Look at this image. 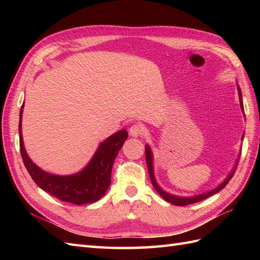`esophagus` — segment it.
<instances>
[{
    "mask_svg": "<svg viewBox=\"0 0 260 260\" xmlns=\"http://www.w3.org/2000/svg\"><path fill=\"white\" fill-rule=\"evenodd\" d=\"M129 134H131V136H133V137L143 136L145 134V128L141 124H134V125L131 126Z\"/></svg>",
    "mask_w": 260,
    "mask_h": 260,
    "instance_id": "esophagus-1",
    "label": "esophagus"
}]
</instances>
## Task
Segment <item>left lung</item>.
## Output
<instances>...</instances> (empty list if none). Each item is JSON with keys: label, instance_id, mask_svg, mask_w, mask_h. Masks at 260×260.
Wrapping results in <instances>:
<instances>
[{"label": "left lung", "instance_id": "obj_1", "mask_svg": "<svg viewBox=\"0 0 260 260\" xmlns=\"http://www.w3.org/2000/svg\"><path fill=\"white\" fill-rule=\"evenodd\" d=\"M239 90V97H240V104H241V107L242 109H244V106H242V99H241V91H240V88H238ZM145 157H146V164H147V170H148V174H150V178H151V181H152V184L153 186L155 187V190L158 192V194L161 196L164 200H167L168 202L174 204V206H187V204H192V203H197V202H200L202 200H204V199H207L209 197H211L213 194H215V193L219 192L220 190H222L223 187L228 184V182L231 180V178H233L236 170H237V165H238V162H237V165L236 168L233 170V172L230 173V175L228 176L227 179H225V181L223 182V183L221 185H219L217 189H214L212 191L210 192H207V193H203V194H199V196H196V197H191V198H180V197H174V196H171L169 194V193L164 192L161 187H159L156 183L155 179H154V174H153V165H152V153H151V150L150 147L146 146L145 147Z\"/></svg>", "mask_w": 260, "mask_h": 260}]
</instances>
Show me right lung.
Listing matches in <instances>:
<instances>
[{
    "instance_id": "obj_1",
    "label": "right lung",
    "mask_w": 260,
    "mask_h": 260,
    "mask_svg": "<svg viewBox=\"0 0 260 260\" xmlns=\"http://www.w3.org/2000/svg\"><path fill=\"white\" fill-rule=\"evenodd\" d=\"M22 110H23V104L20 110L19 123L20 152L24 167L37 185L59 200L74 203L77 206L99 200L110 184L113 163L127 139V131L121 129L103 142L88 167L78 174L70 176L52 175L39 169L27 156L22 140Z\"/></svg>"
}]
</instances>
